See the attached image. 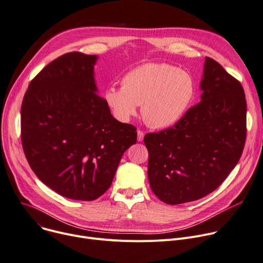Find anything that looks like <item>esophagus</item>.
Here are the masks:
<instances>
[{"instance_id": "34e87169", "label": "esophagus", "mask_w": 263, "mask_h": 263, "mask_svg": "<svg viewBox=\"0 0 263 263\" xmlns=\"http://www.w3.org/2000/svg\"><path fill=\"white\" fill-rule=\"evenodd\" d=\"M144 136H145V133L142 130H137V141L138 142H143Z\"/></svg>"}]
</instances>
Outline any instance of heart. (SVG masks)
I'll return each mask as SVG.
<instances>
[{"label":"heart","instance_id":"obj_1","mask_svg":"<svg viewBox=\"0 0 263 263\" xmlns=\"http://www.w3.org/2000/svg\"><path fill=\"white\" fill-rule=\"evenodd\" d=\"M104 101L114 116L127 121L142 104L146 124L155 129L170 128L184 117L195 96L191 76L166 63H147L128 72L121 87L104 91Z\"/></svg>","mask_w":263,"mask_h":263}]
</instances>
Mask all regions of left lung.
I'll list each match as a JSON object with an SVG mask.
<instances>
[{
	"instance_id": "obj_1",
	"label": "left lung",
	"mask_w": 263,
	"mask_h": 263,
	"mask_svg": "<svg viewBox=\"0 0 263 263\" xmlns=\"http://www.w3.org/2000/svg\"><path fill=\"white\" fill-rule=\"evenodd\" d=\"M201 101L172 128L144 137L154 195L176 205L217 189L239 162L247 138V100L236 78L206 57Z\"/></svg>"
}]
</instances>
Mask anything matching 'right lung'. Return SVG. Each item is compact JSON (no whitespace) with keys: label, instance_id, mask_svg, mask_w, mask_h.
Wrapping results in <instances>:
<instances>
[{"label":"right lung","instance_id":"add662e5","mask_svg":"<svg viewBox=\"0 0 263 263\" xmlns=\"http://www.w3.org/2000/svg\"><path fill=\"white\" fill-rule=\"evenodd\" d=\"M97 56L72 51L34 77L21 106V141L38 179L57 194L93 201L112 184L136 128L115 119L97 94Z\"/></svg>","mask_w":263,"mask_h":263}]
</instances>
